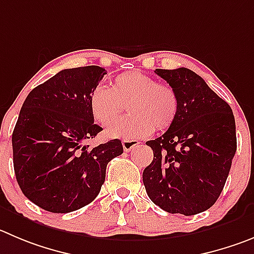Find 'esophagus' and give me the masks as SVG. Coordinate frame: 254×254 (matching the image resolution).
Listing matches in <instances>:
<instances>
[{
    "label": "esophagus",
    "mask_w": 254,
    "mask_h": 254,
    "mask_svg": "<svg viewBox=\"0 0 254 254\" xmlns=\"http://www.w3.org/2000/svg\"><path fill=\"white\" fill-rule=\"evenodd\" d=\"M139 141L138 140H123V148H124L125 151H130L131 149H134L135 146H138Z\"/></svg>",
    "instance_id": "34e87169"
}]
</instances>
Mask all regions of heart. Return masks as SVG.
Wrapping results in <instances>:
<instances>
[{
    "label": "heart",
    "instance_id": "1",
    "mask_svg": "<svg viewBox=\"0 0 254 254\" xmlns=\"http://www.w3.org/2000/svg\"><path fill=\"white\" fill-rule=\"evenodd\" d=\"M130 115L111 125L109 136L127 140L144 138L154 129L165 130L178 113L177 92L140 71H127L113 80L111 89L98 85L90 95V110L101 125H109L125 109Z\"/></svg>",
    "mask_w": 254,
    "mask_h": 254
}]
</instances>
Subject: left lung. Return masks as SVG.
Masks as SVG:
<instances>
[{
    "instance_id": "1",
    "label": "left lung",
    "mask_w": 254,
    "mask_h": 254,
    "mask_svg": "<svg viewBox=\"0 0 254 254\" xmlns=\"http://www.w3.org/2000/svg\"><path fill=\"white\" fill-rule=\"evenodd\" d=\"M174 89L178 113L169 129L146 141L154 159L143 183L154 204L168 213L194 215L219 198L237 150L232 109L202 77L186 67L156 68Z\"/></svg>"
}]
</instances>
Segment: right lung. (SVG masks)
Segmentation results:
<instances>
[{"label":"right lung","mask_w":254,"mask_h":254,"mask_svg":"<svg viewBox=\"0 0 254 254\" xmlns=\"http://www.w3.org/2000/svg\"><path fill=\"white\" fill-rule=\"evenodd\" d=\"M106 73L100 66L65 68L27 95L12 132L13 168L21 190L51 213L91 203L106 165L123 154L119 139L90 149L103 130L94 123L90 95Z\"/></svg>","instance_id":"1"}]
</instances>
